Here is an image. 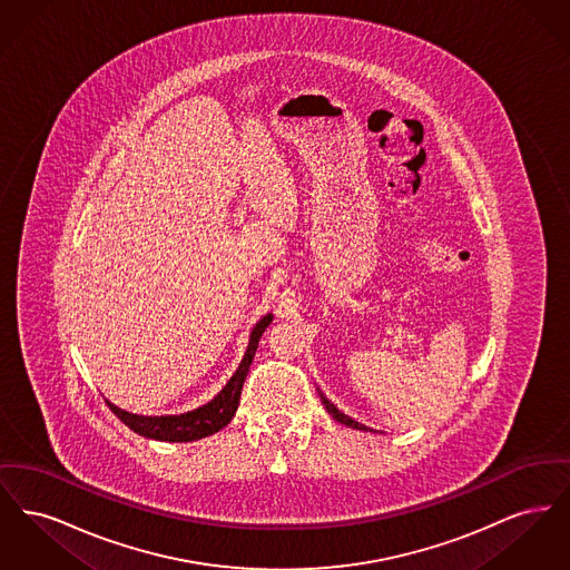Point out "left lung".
<instances>
[{"label": "left lung", "mask_w": 570, "mask_h": 570, "mask_svg": "<svg viewBox=\"0 0 570 570\" xmlns=\"http://www.w3.org/2000/svg\"><path fill=\"white\" fill-rule=\"evenodd\" d=\"M318 395H321V402H323V406L326 407V412L335 419V421H340L342 425H348V428H353V430H361V432H374L372 428H365L363 423H358V421H354V419H351L348 414H344L342 410H337V406L335 404H331L328 400L325 397V393L318 389Z\"/></svg>", "instance_id": "left-lung-1"}]
</instances>
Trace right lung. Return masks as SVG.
<instances>
[{"label": "right lung", "mask_w": 570, "mask_h": 570, "mask_svg": "<svg viewBox=\"0 0 570 570\" xmlns=\"http://www.w3.org/2000/svg\"><path fill=\"white\" fill-rule=\"evenodd\" d=\"M272 321L273 314H265L256 325L252 326L249 342H247V348H245L244 358H242L237 372L222 386V391L212 402L188 410V412H181V414H163V416L135 414V412H128V410H121V407L110 404L109 400H107V404L124 425H128L135 434L145 435V438H154V440H163V442H194V440L216 434L233 421V416L239 407L245 376L254 361L258 340L265 333V328L272 325Z\"/></svg>", "instance_id": "right-lung-1"}]
</instances>
